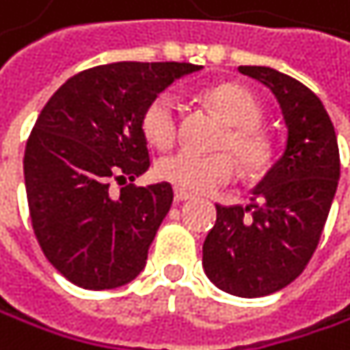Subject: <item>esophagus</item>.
<instances>
[{
  "mask_svg": "<svg viewBox=\"0 0 350 350\" xmlns=\"http://www.w3.org/2000/svg\"><path fill=\"white\" fill-rule=\"evenodd\" d=\"M193 196L191 193H187V191H179V189H175V202H185V200H191Z\"/></svg>",
  "mask_w": 350,
  "mask_h": 350,
  "instance_id": "esophagus-1",
  "label": "esophagus"
}]
</instances>
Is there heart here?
Masks as SVG:
<instances>
[{
    "mask_svg": "<svg viewBox=\"0 0 350 350\" xmlns=\"http://www.w3.org/2000/svg\"><path fill=\"white\" fill-rule=\"evenodd\" d=\"M204 103L227 125L218 148H229L245 171H262L270 163V142L256 127L260 119V105L250 90L237 84H218L204 90ZM142 134L154 148L173 146L179 129V107L171 92L157 94L144 109ZM157 177L179 191L206 193L225 185L233 173L235 163L231 154H196L179 150L163 157L157 163Z\"/></svg>",
    "mask_w": 350,
    "mask_h": 350,
    "instance_id": "b5f03b06",
    "label": "heart"
}]
</instances>
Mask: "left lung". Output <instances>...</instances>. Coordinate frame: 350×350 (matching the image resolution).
<instances>
[{
	"mask_svg": "<svg viewBox=\"0 0 350 350\" xmlns=\"http://www.w3.org/2000/svg\"><path fill=\"white\" fill-rule=\"evenodd\" d=\"M239 72L274 94L286 140L252 189L250 206H216L202 266L221 291L254 299L291 284L312 260L338 187L340 157L330 115L308 86L264 66Z\"/></svg>",
	"mask_w": 350,
	"mask_h": 350,
	"instance_id": "obj_1",
	"label": "left lung"
}]
</instances>
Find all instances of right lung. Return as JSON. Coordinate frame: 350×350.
<instances>
[{
	"label": "right lung",
	"mask_w": 350,
	"mask_h": 350,
	"mask_svg": "<svg viewBox=\"0 0 350 350\" xmlns=\"http://www.w3.org/2000/svg\"><path fill=\"white\" fill-rule=\"evenodd\" d=\"M202 70L177 62H117L72 76L42 107L24 150V185L42 254L70 282L117 288L146 266L167 216L169 183L125 185L148 171L146 105L175 80Z\"/></svg>",
	"instance_id": "right-lung-1"
}]
</instances>
